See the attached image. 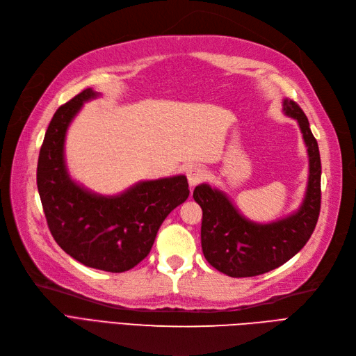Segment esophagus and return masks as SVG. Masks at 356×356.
I'll use <instances>...</instances> for the list:
<instances>
[{
    "label": "esophagus",
    "mask_w": 356,
    "mask_h": 356,
    "mask_svg": "<svg viewBox=\"0 0 356 356\" xmlns=\"http://www.w3.org/2000/svg\"><path fill=\"white\" fill-rule=\"evenodd\" d=\"M186 176H188L189 186L193 188V186H197L198 183H201L207 175H205V170H204V168H201V167H193V168H191V170L188 171Z\"/></svg>",
    "instance_id": "obj_1"
}]
</instances>
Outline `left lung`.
Segmentation results:
<instances>
[{
    "mask_svg": "<svg viewBox=\"0 0 356 356\" xmlns=\"http://www.w3.org/2000/svg\"><path fill=\"white\" fill-rule=\"evenodd\" d=\"M282 112L297 121L309 158L305 197L299 209L269 223L241 214L226 192L201 183L193 200L202 209L201 245L213 268L232 278L256 277L277 269L305 247L321 209V158L305 112L296 102L282 100Z\"/></svg>",
    "mask_w": 356,
    "mask_h": 356,
    "instance_id": "obj_1",
    "label": "left lung"
}]
</instances>
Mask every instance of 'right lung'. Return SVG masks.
<instances>
[{"mask_svg":"<svg viewBox=\"0 0 356 356\" xmlns=\"http://www.w3.org/2000/svg\"><path fill=\"white\" fill-rule=\"evenodd\" d=\"M100 93L87 88L56 111L40 151L37 186L50 232L65 253L106 272L134 268L151 251L159 226L189 197L186 176L140 180L117 195H100L75 181L65 140L83 105Z\"/></svg>","mask_w":356,"mask_h":356,"instance_id":"1","label":"right lung"}]
</instances>
